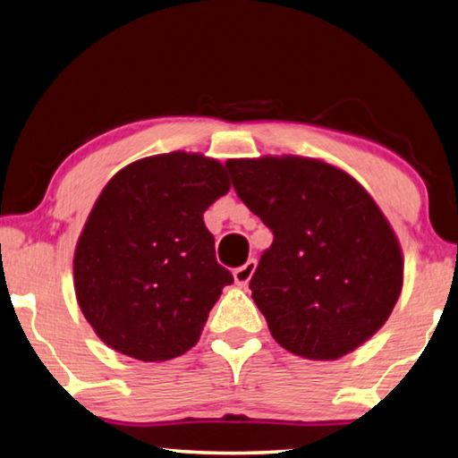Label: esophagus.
I'll list each match as a JSON object with an SVG mask.
<instances>
[{"label":"esophagus","mask_w":458,"mask_h":458,"mask_svg":"<svg viewBox=\"0 0 458 458\" xmlns=\"http://www.w3.org/2000/svg\"><path fill=\"white\" fill-rule=\"evenodd\" d=\"M255 267H258V263H255V259H250L245 263V266H242V267H237L235 271H233V277H235V284L237 285H242V287H245L247 284H250V279H251V276L255 274Z\"/></svg>","instance_id":"esophagus-1"}]
</instances>
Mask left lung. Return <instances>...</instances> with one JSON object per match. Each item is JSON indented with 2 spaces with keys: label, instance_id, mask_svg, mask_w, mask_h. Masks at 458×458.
Masks as SVG:
<instances>
[{
  "label": "left lung",
  "instance_id": "obj_1",
  "mask_svg": "<svg viewBox=\"0 0 458 458\" xmlns=\"http://www.w3.org/2000/svg\"><path fill=\"white\" fill-rule=\"evenodd\" d=\"M225 166L274 233L250 287L279 346L338 360L370 340L403 292L404 259L368 191L318 158H229Z\"/></svg>",
  "mask_w": 458,
  "mask_h": 458
}]
</instances>
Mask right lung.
<instances>
[{"instance_id":"right-lung-1","label":"right lung","mask_w":458,"mask_h":458,"mask_svg":"<svg viewBox=\"0 0 458 458\" xmlns=\"http://www.w3.org/2000/svg\"><path fill=\"white\" fill-rule=\"evenodd\" d=\"M229 189L219 160L182 150L136 160L108 181L74 251L78 306L106 346L165 362L199 342L233 284L203 221Z\"/></svg>"}]
</instances>
